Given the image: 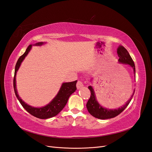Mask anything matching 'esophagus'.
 <instances>
[{"instance_id":"34e87169","label":"esophagus","mask_w":152,"mask_h":152,"mask_svg":"<svg viewBox=\"0 0 152 152\" xmlns=\"http://www.w3.org/2000/svg\"><path fill=\"white\" fill-rule=\"evenodd\" d=\"M83 86H84V82H83L81 81V80H79L77 82V89H80Z\"/></svg>"}]
</instances>
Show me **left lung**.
Listing matches in <instances>:
<instances>
[{
	"instance_id": "1",
	"label": "left lung",
	"mask_w": 152,
	"mask_h": 152,
	"mask_svg": "<svg viewBox=\"0 0 152 152\" xmlns=\"http://www.w3.org/2000/svg\"><path fill=\"white\" fill-rule=\"evenodd\" d=\"M117 54L119 57V59H118L119 62L128 64V65L131 66L133 68V69H134V72L135 74L136 70H135L134 63L133 61L132 58L131 57L130 54H129L127 49L124 47L122 46V45H120L117 49ZM88 88L91 91V96L88 102H87L86 104L87 109L88 110L89 113L91 115H93V117L99 119L112 118L118 115L119 114L122 113L124 110L126 109V108L127 107L128 104H129L135 92V90H134V93H132L131 98L127 101L126 104H124L123 107L115 110H110V109L103 108L102 106L98 103L97 101H96L94 91H93V89L92 88V87L89 86Z\"/></svg>"
}]
</instances>
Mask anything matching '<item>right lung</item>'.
I'll list each match as a JSON object with an SVG mask.
<instances>
[{
  "mask_svg": "<svg viewBox=\"0 0 152 152\" xmlns=\"http://www.w3.org/2000/svg\"><path fill=\"white\" fill-rule=\"evenodd\" d=\"M42 44L43 42H39L37 44H36V45H41ZM31 48V45H30L26 49V51L25 52V53L21 55L19 58V59H18V61L15 66V76H14L13 79L14 90H15V93L18 99L19 100V102L23 106V107L27 112L37 118L41 119H46L57 115L63 109V108L65 107L70 96L73 93H74L75 90L77 89V80L71 82L63 83L60 88V90H59L58 94L56 96V97L53 99L51 102L49 103L48 105L45 106L44 107L34 108L30 107V106L25 103L20 98V97H19V96L18 94L16 88V72L18 70V69H19L21 62L25 59L26 55L28 54Z\"/></svg>",
  "mask_w": 152,
  "mask_h": 152,
  "instance_id": "add662e5",
  "label": "right lung"
}]
</instances>
